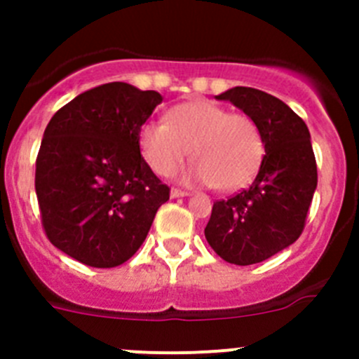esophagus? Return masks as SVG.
Masks as SVG:
<instances>
[{
	"label": "esophagus",
	"mask_w": 359,
	"mask_h": 359,
	"mask_svg": "<svg viewBox=\"0 0 359 359\" xmlns=\"http://www.w3.org/2000/svg\"><path fill=\"white\" fill-rule=\"evenodd\" d=\"M185 196H189V192H185V190H182V189L170 190V198H185Z\"/></svg>",
	"instance_id": "esophagus-1"
}]
</instances>
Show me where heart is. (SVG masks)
<instances>
[{
    "label": "heart",
    "mask_w": 359,
    "mask_h": 359,
    "mask_svg": "<svg viewBox=\"0 0 359 359\" xmlns=\"http://www.w3.org/2000/svg\"><path fill=\"white\" fill-rule=\"evenodd\" d=\"M138 138L156 174L170 176L190 152L196 163L187 177L224 192L252 182L264 156V138L252 116L203 98L172 107L167 122H145Z\"/></svg>",
    "instance_id": "1"
}]
</instances>
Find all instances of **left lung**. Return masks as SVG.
Returning a JSON list of instances; mask_svg holds the SVG:
<instances>
[{
    "mask_svg": "<svg viewBox=\"0 0 359 359\" xmlns=\"http://www.w3.org/2000/svg\"><path fill=\"white\" fill-rule=\"evenodd\" d=\"M215 98L255 120L266 154L248 189L214 203L205 237L223 261L257 264L293 244L306 226L318 183L311 135L290 106L261 90L237 86Z\"/></svg>",
    "mask_w": 359,
    "mask_h": 359,
    "instance_id": "8db88e82",
    "label": "left lung"
}]
</instances>
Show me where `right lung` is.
Instances as JSON below:
<instances>
[{"label":"right lung","instance_id":"obj_1","mask_svg":"<svg viewBox=\"0 0 359 359\" xmlns=\"http://www.w3.org/2000/svg\"><path fill=\"white\" fill-rule=\"evenodd\" d=\"M158 91L109 82L75 97L44 129L36 194L50 243L91 268L129 261L170 189L140 152Z\"/></svg>","mask_w":359,"mask_h":359}]
</instances>
